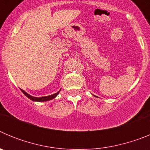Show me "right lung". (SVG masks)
I'll use <instances>...</instances> for the list:
<instances>
[{
  "label": "right lung",
  "instance_id": "add662e5",
  "mask_svg": "<svg viewBox=\"0 0 150 150\" xmlns=\"http://www.w3.org/2000/svg\"><path fill=\"white\" fill-rule=\"evenodd\" d=\"M21 91L23 92V94L25 95L26 97H28L29 99H30L31 100H34V101H47V100H52V99L55 98V97L58 95V94L59 93V92H57V93L53 94V95H49V96H46V97H33V96H31V95H28V94L27 92H25V91H24V90L21 89Z\"/></svg>",
  "mask_w": 150,
  "mask_h": 150
}]
</instances>
